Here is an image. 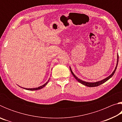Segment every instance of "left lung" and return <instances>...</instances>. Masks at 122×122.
I'll list each match as a JSON object with an SVG mask.
<instances>
[{
  "label": "left lung",
  "mask_w": 122,
  "mask_h": 122,
  "mask_svg": "<svg viewBox=\"0 0 122 122\" xmlns=\"http://www.w3.org/2000/svg\"><path fill=\"white\" fill-rule=\"evenodd\" d=\"M118 55H117V63H116V66L115 67V69L113 71L112 73V74H111L110 75H109L108 77H106V78H104V79H103L102 80H101V81H97V82H86V81H82V80H80L78 78L77 76H76L75 74L73 73V72L72 71H71V67H69L70 68V70H71V71L72 74V75L74 76V77H75V79L77 80V81L80 82V83H81V84H83V85L86 86H89V87H94V86H98L101 85V84H102L103 83H104V82H106V81H108V80L110 79V78L112 77V76L113 75V74H115V71H116V70L117 69V65H118Z\"/></svg>",
  "instance_id": "obj_1"
}]
</instances>
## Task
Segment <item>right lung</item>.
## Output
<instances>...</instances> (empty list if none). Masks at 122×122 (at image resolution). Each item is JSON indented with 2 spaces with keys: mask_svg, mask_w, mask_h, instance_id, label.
<instances>
[{
  "mask_svg": "<svg viewBox=\"0 0 122 122\" xmlns=\"http://www.w3.org/2000/svg\"><path fill=\"white\" fill-rule=\"evenodd\" d=\"M49 80V79L48 80V81H47L46 83H45V84H44V85L39 86V87H38V88H22H22H24L25 89L28 90H39V89H41L43 88L44 87V86H46V84H47V83H48ZM20 87H21V86H20Z\"/></svg>",
  "mask_w": 122,
  "mask_h": 122,
  "instance_id": "add662e5",
  "label": "right lung"
}]
</instances>
